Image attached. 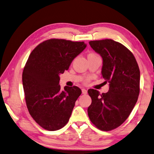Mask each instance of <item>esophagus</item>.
Returning a JSON list of instances; mask_svg holds the SVG:
<instances>
[{
    "label": "esophagus",
    "instance_id": "34e87169",
    "mask_svg": "<svg viewBox=\"0 0 154 154\" xmlns=\"http://www.w3.org/2000/svg\"><path fill=\"white\" fill-rule=\"evenodd\" d=\"M82 93L83 94H87V93H88V91H87L85 89H82Z\"/></svg>",
    "mask_w": 154,
    "mask_h": 154
}]
</instances>
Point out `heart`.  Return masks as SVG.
<instances>
[{"label":"heart","mask_w":154,"mask_h":154,"mask_svg":"<svg viewBox=\"0 0 154 154\" xmlns=\"http://www.w3.org/2000/svg\"><path fill=\"white\" fill-rule=\"evenodd\" d=\"M88 55H97V54H95V53H94V52H91V53H89V54ZM89 81V78H88V79H86L85 80V83H88Z\"/></svg>","instance_id":"b5f03b06"}]
</instances>
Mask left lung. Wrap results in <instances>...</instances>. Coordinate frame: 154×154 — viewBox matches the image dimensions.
I'll return each instance as SVG.
<instances>
[{
  "label": "left lung",
  "mask_w": 154,
  "mask_h": 154,
  "mask_svg": "<svg viewBox=\"0 0 154 154\" xmlns=\"http://www.w3.org/2000/svg\"><path fill=\"white\" fill-rule=\"evenodd\" d=\"M103 59L102 77L109 83L107 93L89 89L91 104L88 108L91 122L100 130L121 126L135 106L140 91V71L133 53L111 39L89 42Z\"/></svg>",
  "instance_id": "1"
}]
</instances>
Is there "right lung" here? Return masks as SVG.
Masks as SVG:
<instances>
[{"instance_id":"add662e5","label":"right lung","mask_w":154,"mask_h":154,"mask_svg":"<svg viewBox=\"0 0 154 154\" xmlns=\"http://www.w3.org/2000/svg\"><path fill=\"white\" fill-rule=\"evenodd\" d=\"M84 42L52 38L31 52L22 74L27 108L43 128L57 131L67 123L82 90L77 86L59 85L60 74L85 48Z\"/></svg>"}]
</instances>
